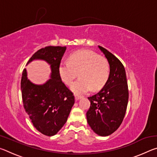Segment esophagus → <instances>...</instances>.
<instances>
[{"instance_id":"obj_1","label":"esophagus","mask_w":157,"mask_h":157,"mask_svg":"<svg viewBox=\"0 0 157 157\" xmlns=\"http://www.w3.org/2000/svg\"><path fill=\"white\" fill-rule=\"evenodd\" d=\"M82 98V97L81 96H79V95H75V100L76 101H78V100H80Z\"/></svg>"}]
</instances>
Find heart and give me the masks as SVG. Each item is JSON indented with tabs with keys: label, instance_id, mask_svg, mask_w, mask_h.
I'll use <instances>...</instances> for the list:
<instances>
[{
	"label": "heart",
	"instance_id": "heart-1",
	"mask_svg": "<svg viewBox=\"0 0 157 157\" xmlns=\"http://www.w3.org/2000/svg\"><path fill=\"white\" fill-rule=\"evenodd\" d=\"M60 78L70 85L79 73V79L71 85V89L76 94L82 95L100 89L109 75V66L105 58L90 50L77 51L69 57L68 62L62 61L59 66Z\"/></svg>",
	"mask_w": 157,
	"mask_h": 157
}]
</instances>
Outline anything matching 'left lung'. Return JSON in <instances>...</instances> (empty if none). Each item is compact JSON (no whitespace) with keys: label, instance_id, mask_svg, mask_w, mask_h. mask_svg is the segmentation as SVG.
I'll list each match as a JSON object with an SVG mask.
<instances>
[{"label":"left lung","instance_id":"8db88e82","mask_svg":"<svg viewBox=\"0 0 157 157\" xmlns=\"http://www.w3.org/2000/svg\"><path fill=\"white\" fill-rule=\"evenodd\" d=\"M109 64V75L100 91L88 99L87 123L95 134L107 136L118 128L125 115L129 91L123 63L104 48L98 46Z\"/></svg>","mask_w":157,"mask_h":157}]
</instances>
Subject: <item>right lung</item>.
<instances>
[{
	"instance_id": "right-lung-1",
	"label": "right lung",
	"mask_w": 157,
	"mask_h": 157,
	"mask_svg": "<svg viewBox=\"0 0 157 157\" xmlns=\"http://www.w3.org/2000/svg\"><path fill=\"white\" fill-rule=\"evenodd\" d=\"M66 46H46L39 50L29 59L44 60L50 66V79L43 84H35L23 71L21 82L23 107L34 127L48 136H54L64 125L75 103L73 93L63 83L59 66Z\"/></svg>"
}]
</instances>
